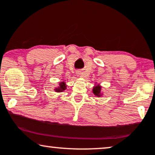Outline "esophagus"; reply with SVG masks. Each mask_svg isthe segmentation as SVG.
I'll return each mask as SVG.
<instances>
[{
	"instance_id": "obj_1",
	"label": "esophagus",
	"mask_w": 155,
	"mask_h": 155,
	"mask_svg": "<svg viewBox=\"0 0 155 155\" xmlns=\"http://www.w3.org/2000/svg\"><path fill=\"white\" fill-rule=\"evenodd\" d=\"M76 74H77V76H79V77H84L83 72H81V71H76Z\"/></svg>"
}]
</instances>
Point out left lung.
I'll use <instances>...</instances> for the list:
<instances>
[{
    "label": "left lung",
    "mask_w": 155,
    "mask_h": 155,
    "mask_svg": "<svg viewBox=\"0 0 155 155\" xmlns=\"http://www.w3.org/2000/svg\"><path fill=\"white\" fill-rule=\"evenodd\" d=\"M92 92L93 94H94L95 96L98 97V98H100L104 96V91H102V86L100 83H97V82H95L94 86H93L92 88Z\"/></svg>",
    "instance_id": "8db88e82"
}]
</instances>
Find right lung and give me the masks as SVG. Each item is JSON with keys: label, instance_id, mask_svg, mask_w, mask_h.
Segmentation results:
<instances>
[{"label": "right lung", "instance_id": "right-lung-1", "mask_svg": "<svg viewBox=\"0 0 155 155\" xmlns=\"http://www.w3.org/2000/svg\"><path fill=\"white\" fill-rule=\"evenodd\" d=\"M67 87L68 85L67 81L63 80V81L59 82V85L54 88V91L56 93H61L62 91H64L67 88Z\"/></svg>", "mask_w": 155, "mask_h": 155}]
</instances>
